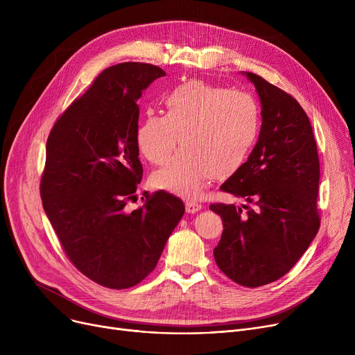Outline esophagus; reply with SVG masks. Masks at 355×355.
Listing matches in <instances>:
<instances>
[{
  "label": "esophagus",
  "instance_id": "obj_1",
  "mask_svg": "<svg viewBox=\"0 0 355 355\" xmlns=\"http://www.w3.org/2000/svg\"><path fill=\"white\" fill-rule=\"evenodd\" d=\"M201 202H198V201H193V200H187L185 201V210H187V213H190V214H194V213H197L198 210H201Z\"/></svg>",
  "mask_w": 355,
  "mask_h": 355
}]
</instances>
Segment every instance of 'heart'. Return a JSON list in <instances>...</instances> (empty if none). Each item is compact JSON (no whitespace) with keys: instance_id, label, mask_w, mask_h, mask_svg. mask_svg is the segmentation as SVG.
I'll return each instance as SVG.
<instances>
[{"instance_id":"obj_1","label":"heart","mask_w":355,"mask_h":355,"mask_svg":"<svg viewBox=\"0 0 355 355\" xmlns=\"http://www.w3.org/2000/svg\"><path fill=\"white\" fill-rule=\"evenodd\" d=\"M165 114L148 110L137 129L141 154L164 164L151 177L157 189L197 197L211 178H227L248 161L262 130V110L246 90L191 79L165 93Z\"/></svg>"}]
</instances>
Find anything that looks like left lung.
Masks as SVG:
<instances>
[{"label": "left lung", "instance_id": "1", "mask_svg": "<svg viewBox=\"0 0 355 355\" xmlns=\"http://www.w3.org/2000/svg\"><path fill=\"white\" fill-rule=\"evenodd\" d=\"M262 103V130L249 159L220 190L253 204L213 202L223 221L214 248L218 269L233 282L257 288L286 275L320 229V158L311 122L285 90L246 73Z\"/></svg>", "mask_w": 355, "mask_h": 355}]
</instances>
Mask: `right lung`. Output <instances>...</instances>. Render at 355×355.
Listing matches in <instances>:
<instances>
[{"label": "right lung", "instance_id": "add662e5", "mask_svg": "<svg viewBox=\"0 0 355 355\" xmlns=\"http://www.w3.org/2000/svg\"><path fill=\"white\" fill-rule=\"evenodd\" d=\"M165 71L126 62L105 69L54 122L40 181L44 211L66 256L90 281L110 289L135 286L151 273L184 202L164 190L144 193L137 101Z\"/></svg>", "mask_w": 355, "mask_h": 355}]
</instances>
